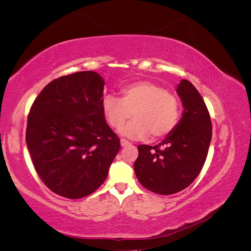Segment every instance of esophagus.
Listing matches in <instances>:
<instances>
[{
    "label": "esophagus",
    "instance_id": "34e87169",
    "mask_svg": "<svg viewBox=\"0 0 251 251\" xmlns=\"http://www.w3.org/2000/svg\"><path fill=\"white\" fill-rule=\"evenodd\" d=\"M120 144H121V147H127V146H130L131 142H128L126 139H120Z\"/></svg>",
    "mask_w": 251,
    "mask_h": 251
}]
</instances>
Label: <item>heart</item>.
<instances>
[{
  "mask_svg": "<svg viewBox=\"0 0 251 251\" xmlns=\"http://www.w3.org/2000/svg\"><path fill=\"white\" fill-rule=\"evenodd\" d=\"M121 98L104 95L101 100L103 116L112 127H119L131 117L134 119L120 127L119 133L132 139L151 135L160 139L171 134L180 118L177 96L149 80H139L121 88Z\"/></svg>",
  "mask_w": 251,
  "mask_h": 251,
  "instance_id": "1",
  "label": "heart"
}]
</instances>
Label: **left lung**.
Instances as JSON below:
<instances>
[{"label": "left lung", "mask_w": 251, "mask_h": 251, "mask_svg": "<svg viewBox=\"0 0 251 251\" xmlns=\"http://www.w3.org/2000/svg\"><path fill=\"white\" fill-rule=\"evenodd\" d=\"M177 94L183 113L175 130L155 147L138 146L134 171L142 186L159 195L183 191L200 174L211 140V121L202 96L182 79Z\"/></svg>", "instance_id": "left-lung-1"}]
</instances>
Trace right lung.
<instances>
[{
    "label": "right lung",
    "instance_id": "right-lung-1",
    "mask_svg": "<svg viewBox=\"0 0 251 251\" xmlns=\"http://www.w3.org/2000/svg\"><path fill=\"white\" fill-rule=\"evenodd\" d=\"M104 80L80 71L49 82L28 114L26 143L40 178L68 199L95 192L120 149L101 110Z\"/></svg>",
    "mask_w": 251,
    "mask_h": 251
}]
</instances>
